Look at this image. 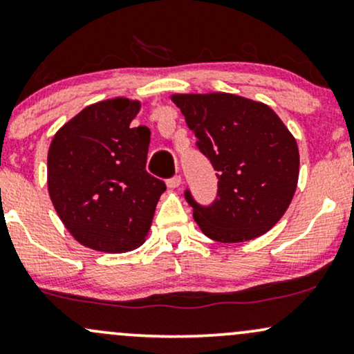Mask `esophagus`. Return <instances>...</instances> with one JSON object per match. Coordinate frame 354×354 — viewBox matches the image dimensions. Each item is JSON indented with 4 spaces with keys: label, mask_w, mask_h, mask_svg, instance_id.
I'll use <instances>...</instances> for the list:
<instances>
[{
    "label": "esophagus",
    "mask_w": 354,
    "mask_h": 354,
    "mask_svg": "<svg viewBox=\"0 0 354 354\" xmlns=\"http://www.w3.org/2000/svg\"><path fill=\"white\" fill-rule=\"evenodd\" d=\"M180 185H182V177L180 176H176V177L170 178V180H167L169 189H178Z\"/></svg>",
    "instance_id": "esophagus-1"
}]
</instances>
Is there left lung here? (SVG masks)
Instances as JSON below:
<instances>
[{
  "label": "left lung",
  "mask_w": 354,
  "mask_h": 354,
  "mask_svg": "<svg viewBox=\"0 0 354 354\" xmlns=\"http://www.w3.org/2000/svg\"><path fill=\"white\" fill-rule=\"evenodd\" d=\"M197 145L217 170L210 207L185 198L203 235L215 242L259 239L293 201L300 176L297 139L267 104L228 93L172 94Z\"/></svg>",
  "instance_id": "obj_1"
}]
</instances>
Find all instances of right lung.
Returning a JSON list of instances; mask_svg holds the SVG:
<instances>
[{
    "label": "right lung",
    "instance_id": "1",
    "mask_svg": "<svg viewBox=\"0 0 354 354\" xmlns=\"http://www.w3.org/2000/svg\"><path fill=\"white\" fill-rule=\"evenodd\" d=\"M142 102L91 104L62 126L48 151V192L62 225L95 252L145 242L165 184L145 170L151 131L131 127Z\"/></svg>",
    "mask_w": 354,
    "mask_h": 354
}]
</instances>
